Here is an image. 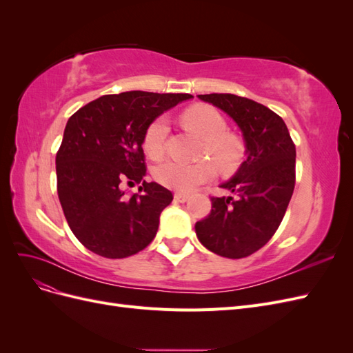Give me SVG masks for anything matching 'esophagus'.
I'll return each mask as SVG.
<instances>
[{"label": "esophagus", "mask_w": 353, "mask_h": 353, "mask_svg": "<svg viewBox=\"0 0 353 353\" xmlns=\"http://www.w3.org/2000/svg\"><path fill=\"white\" fill-rule=\"evenodd\" d=\"M174 199H175L176 201H179V203H184V201H187V200L190 199V196L185 194V193H175V194H174Z\"/></svg>", "instance_id": "esophagus-1"}]
</instances>
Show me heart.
Masks as SVG:
<instances>
[{"label": "heart", "instance_id": "1", "mask_svg": "<svg viewBox=\"0 0 353 353\" xmlns=\"http://www.w3.org/2000/svg\"><path fill=\"white\" fill-rule=\"evenodd\" d=\"M183 123L205 138L201 147V159L196 163H185L179 160L166 159L153 168V176L159 184L175 191H193L208 183L216 175L232 174L243 163L245 147L237 135L228 132V122L216 109L210 105H194L187 109ZM169 135V122L165 116H159L147 126L143 137L145 153L157 159L166 150Z\"/></svg>", "mask_w": 353, "mask_h": 353}]
</instances>
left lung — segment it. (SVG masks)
<instances>
[{"label":"left lung","instance_id":"obj_1","mask_svg":"<svg viewBox=\"0 0 353 353\" xmlns=\"http://www.w3.org/2000/svg\"><path fill=\"white\" fill-rule=\"evenodd\" d=\"M199 99L236 121L248 157L221 185L237 197H212V210L196 223V234L213 253L248 258L272 239L285 215L296 183V145L281 117L261 103L234 94Z\"/></svg>","mask_w":353,"mask_h":353}]
</instances>
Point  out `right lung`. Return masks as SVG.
<instances>
[{
    "label": "right lung",
    "mask_w": 353,
    "mask_h": 353,
    "mask_svg": "<svg viewBox=\"0 0 353 353\" xmlns=\"http://www.w3.org/2000/svg\"><path fill=\"white\" fill-rule=\"evenodd\" d=\"M188 99L190 94H109L69 117L56 154L57 193L72 232L88 250L122 259L153 241L160 213L174 196L143 181V137L159 114ZM134 182L143 185L128 198L121 187Z\"/></svg>",
    "instance_id": "1"
}]
</instances>
